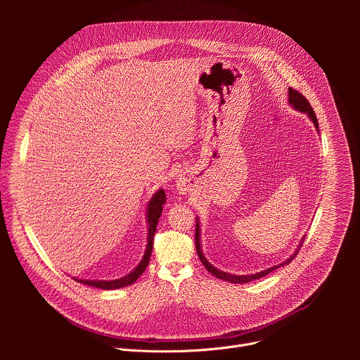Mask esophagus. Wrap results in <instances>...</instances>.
Instances as JSON below:
<instances>
[{"label": "esophagus", "instance_id": "1", "mask_svg": "<svg viewBox=\"0 0 360 360\" xmlns=\"http://www.w3.org/2000/svg\"><path fill=\"white\" fill-rule=\"evenodd\" d=\"M185 186H186V184H185V181H178V188L181 189V191H185Z\"/></svg>", "mask_w": 360, "mask_h": 360}]
</instances>
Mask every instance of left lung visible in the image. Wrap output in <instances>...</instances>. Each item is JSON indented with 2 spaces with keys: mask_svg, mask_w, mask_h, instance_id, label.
Instances as JSON below:
<instances>
[{
  "mask_svg": "<svg viewBox=\"0 0 360 360\" xmlns=\"http://www.w3.org/2000/svg\"><path fill=\"white\" fill-rule=\"evenodd\" d=\"M289 104H290L295 110H297V111H300V112L307 114V117H309V118L314 121V125H315V127H316V129L319 131L318 118H316V115H315L314 108H312V107H311V104H309V101H307V99H306L300 92H297L296 89H292V88H289ZM199 236H200V233H199V224L196 222V228H195V248H196V252H198V256H199V259H200L202 265H203L205 268H207V269H208V272H211L215 278L224 279V281L231 282V283H248V282H250V281H255V279H259V278L266 276L268 274H271V272L276 271L278 268H281V266H283V265L290 264V261H292V259L295 258V256L297 255V252H299V249H300V246H302V243H300V245H299V248L296 249V252L290 256L289 259H286V262H283V264L275 265V266H272V268H268V269H265V271H262V272L253 274V275H231V274H226V272H222V271L217 269L215 266H212V265L207 261V258H205L203 253H202V249H200V239H199ZM302 242H303V239H302Z\"/></svg>",
  "mask_w": 360,
  "mask_h": 360,
  "instance_id": "left-lung-1",
  "label": "left lung"
}]
</instances>
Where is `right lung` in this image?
<instances>
[{
  "instance_id": "1",
  "label": "right lung",
  "mask_w": 360,
  "mask_h": 360,
  "mask_svg": "<svg viewBox=\"0 0 360 360\" xmlns=\"http://www.w3.org/2000/svg\"><path fill=\"white\" fill-rule=\"evenodd\" d=\"M167 202V196H165V191L160 189L158 192L153 193V196L150 198L149 203H148V211H146V221H148V243H146V249L143 253V258L141 259V262L138 264V266L129 272L127 276L120 278V279H114V281H85V279H77L78 282L88 285V286H94V288H99V289H120V288H125L132 285L146 269L149 259H150V253H152V246H153V235L157 232V225L160 221V217L162 214V207L164 203Z\"/></svg>"
}]
</instances>
